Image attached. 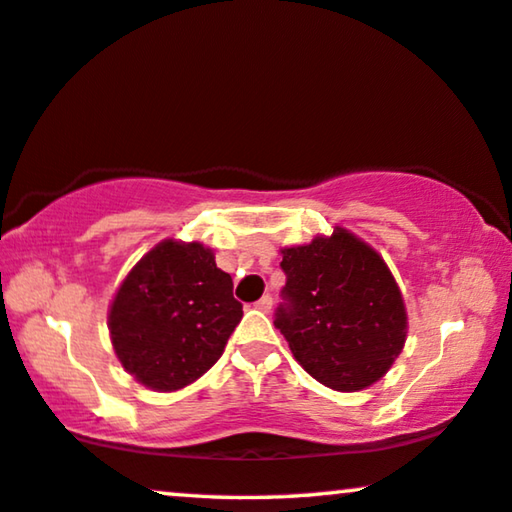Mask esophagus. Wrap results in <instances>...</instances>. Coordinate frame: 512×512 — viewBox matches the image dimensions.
Segmentation results:
<instances>
[{
  "label": "esophagus",
  "mask_w": 512,
  "mask_h": 512,
  "mask_svg": "<svg viewBox=\"0 0 512 512\" xmlns=\"http://www.w3.org/2000/svg\"><path fill=\"white\" fill-rule=\"evenodd\" d=\"M254 307H256V309H261V311H265V314H268V311L272 309V298H270V295H263V298L258 300Z\"/></svg>",
  "instance_id": "obj_1"
}]
</instances>
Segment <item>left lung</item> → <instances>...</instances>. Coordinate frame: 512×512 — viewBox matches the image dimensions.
<instances>
[{"instance_id": "1", "label": "left lung", "mask_w": 512, "mask_h": 512, "mask_svg": "<svg viewBox=\"0 0 512 512\" xmlns=\"http://www.w3.org/2000/svg\"><path fill=\"white\" fill-rule=\"evenodd\" d=\"M284 298L274 325L293 358L339 392L383 379L406 342V307L379 251L335 226L309 244L281 249Z\"/></svg>"}]
</instances>
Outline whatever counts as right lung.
Instances as JSON below:
<instances>
[{
	"label": "right lung",
	"instance_id": "right-lung-1",
	"mask_svg": "<svg viewBox=\"0 0 512 512\" xmlns=\"http://www.w3.org/2000/svg\"><path fill=\"white\" fill-rule=\"evenodd\" d=\"M242 318L231 274L201 242L161 240L124 277L108 309L117 360L145 388H187L224 353Z\"/></svg>",
	"mask_w": 512,
	"mask_h": 512
}]
</instances>
